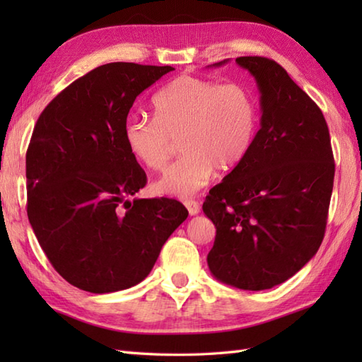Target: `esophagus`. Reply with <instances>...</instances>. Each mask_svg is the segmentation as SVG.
I'll return each mask as SVG.
<instances>
[{
	"mask_svg": "<svg viewBox=\"0 0 362 362\" xmlns=\"http://www.w3.org/2000/svg\"><path fill=\"white\" fill-rule=\"evenodd\" d=\"M183 204H185V206L188 209V213L191 214V216H194V214H197L199 211H201V204H199L197 201H194V199H189V201H185Z\"/></svg>",
	"mask_w": 362,
	"mask_h": 362,
	"instance_id": "obj_1",
	"label": "esophagus"
}]
</instances>
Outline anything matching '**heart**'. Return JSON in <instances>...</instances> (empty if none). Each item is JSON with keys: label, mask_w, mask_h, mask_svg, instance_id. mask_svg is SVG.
<instances>
[{"label": "heart", "mask_w": 362, "mask_h": 362, "mask_svg": "<svg viewBox=\"0 0 362 362\" xmlns=\"http://www.w3.org/2000/svg\"><path fill=\"white\" fill-rule=\"evenodd\" d=\"M156 118L130 115L124 141L135 160L163 171L180 141L185 152L156 182L160 194L191 196L213 174L232 171L249 152L258 126L255 98L238 82L179 76L152 99Z\"/></svg>", "instance_id": "1"}]
</instances>
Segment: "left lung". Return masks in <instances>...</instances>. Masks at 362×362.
<instances>
[{
	"label": "left lung",
	"mask_w": 362,
	"mask_h": 362,
	"mask_svg": "<svg viewBox=\"0 0 362 362\" xmlns=\"http://www.w3.org/2000/svg\"><path fill=\"white\" fill-rule=\"evenodd\" d=\"M236 64L255 78L263 115L249 152L204 202L216 227L206 261L219 281L261 291L291 279L319 250L334 158L324 113L281 65L259 56Z\"/></svg>",
	"instance_id": "obj_1"
}]
</instances>
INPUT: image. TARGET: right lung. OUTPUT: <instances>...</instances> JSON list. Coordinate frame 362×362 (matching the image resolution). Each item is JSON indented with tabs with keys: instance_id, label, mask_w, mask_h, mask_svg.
Listing matches in <instances>:
<instances>
[{
	"instance_id": "add662e5",
	"label": "right lung",
	"mask_w": 362,
	"mask_h": 362,
	"mask_svg": "<svg viewBox=\"0 0 362 362\" xmlns=\"http://www.w3.org/2000/svg\"><path fill=\"white\" fill-rule=\"evenodd\" d=\"M173 66L113 62L76 79L40 113L26 152L28 218L64 279L93 294L143 281L188 218L175 199H134L148 179L124 141L136 96Z\"/></svg>"
}]
</instances>
